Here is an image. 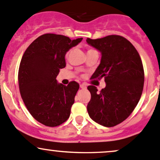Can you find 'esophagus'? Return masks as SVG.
Here are the masks:
<instances>
[{
  "mask_svg": "<svg viewBox=\"0 0 160 160\" xmlns=\"http://www.w3.org/2000/svg\"><path fill=\"white\" fill-rule=\"evenodd\" d=\"M80 87L81 89H86V88H87V86H86L84 83H82V84L80 85Z\"/></svg>",
  "mask_w": 160,
  "mask_h": 160,
  "instance_id": "34e87169",
  "label": "esophagus"
}]
</instances>
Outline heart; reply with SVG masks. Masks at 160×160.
Returning <instances> with one entry per match:
<instances>
[{
    "mask_svg": "<svg viewBox=\"0 0 160 160\" xmlns=\"http://www.w3.org/2000/svg\"><path fill=\"white\" fill-rule=\"evenodd\" d=\"M90 50H88V51H90Z\"/></svg>",
    "mask_w": 160,
    "mask_h": 160,
    "instance_id": "obj_1",
    "label": "heart"
}]
</instances>
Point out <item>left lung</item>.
<instances>
[{
  "label": "left lung",
  "mask_w": 160,
  "mask_h": 160,
  "mask_svg": "<svg viewBox=\"0 0 160 160\" xmlns=\"http://www.w3.org/2000/svg\"><path fill=\"white\" fill-rule=\"evenodd\" d=\"M87 43L101 53L91 78H104L106 83L100 92L94 86L87 87L91 94L88 114L100 125L114 127L125 120L139 101L144 84L142 60L133 45L119 35L87 38Z\"/></svg>",
  "instance_id": "obj_1"
}]
</instances>
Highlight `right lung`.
Returning a JSON list of instances; mask_svg holds the SVG:
<instances>
[{
	"label": "right lung",
	"instance_id": "right-lung-1",
	"mask_svg": "<svg viewBox=\"0 0 160 160\" xmlns=\"http://www.w3.org/2000/svg\"><path fill=\"white\" fill-rule=\"evenodd\" d=\"M82 40L45 33L33 40L23 53L18 72L20 92L32 117L43 125L57 127L70 117L80 86L75 81L63 85L56 77L66 66L67 52Z\"/></svg>",
	"mask_w": 160,
	"mask_h": 160
}]
</instances>
